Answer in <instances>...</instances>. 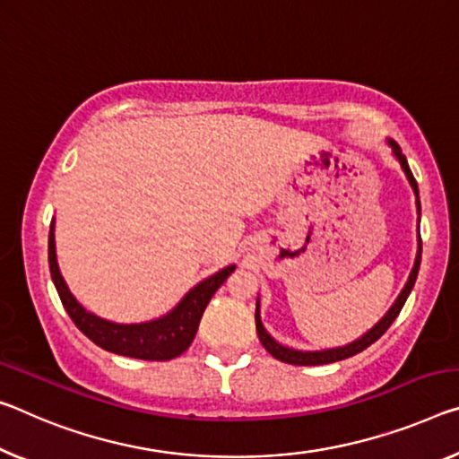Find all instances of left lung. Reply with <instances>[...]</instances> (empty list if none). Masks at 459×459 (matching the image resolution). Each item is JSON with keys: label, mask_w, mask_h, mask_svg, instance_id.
Segmentation results:
<instances>
[{"label": "left lung", "mask_w": 459, "mask_h": 459, "mask_svg": "<svg viewBox=\"0 0 459 459\" xmlns=\"http://www.w3.org/2000/svg\"><path fill=\"white\" fill-rule=\"evenodd\" d=\"M388 147L392 149V155H394L396 161L400 163V169L404 171L406 179H409V184L412 187V194H414V204H417V257H414V265L409 273V280H406L404 288L400 290L398 298L394 300V304L388 308L386 315H384L380 321H377L372 329L368 333H363L361 337H358L351 343L347 345H341V347H331V349H318V351H304V349H294V347H288V345H281L280 341H275L272 334L267 333V329L261 323V302L257 298V307H255V326H257V334H259V341L261 345H264L269 353L273 355L275 359H280L283 363H292V366H323V363H333V361H341V359H347L351 358V355H358L363 349H368L369 345L374 343L382 337L384 333L388 331V326L394 323V318L398 316V312L403 310L406 298H409L411 290L414 286V281H417V275H419V267H420V251H423V245H420V232H419V224H420V200H419V186L417 181H414L412 173H411V167L406 163V157L403 155V149L398 147V144L388 138Z\"/></svg>", "instance_id": "obj_1"}]
</instances>
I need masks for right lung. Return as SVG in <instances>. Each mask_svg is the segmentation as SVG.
<instances>
[{"instance_id": "1", "label": "right lung", "mask_w": 459, "mask_h": 459, "mask_svg": "<svg viewBox=\"0 0 459 459\" xmlns=\"http://www.w3.org/2000/svg\"><path fill=\"white\" fill-rule=\"evenodd\" d=\"M48 267L50 278H53L65 310L69 312L71 321L77 325V329L87 339H91L98 347L116 355L149 361H167L178 358V355L184 353L192 345L210 298L222 286L224 280L235 272L237 265L222 267L221 272L208 275L206 280L195 283L190 292L181 298L167 315L152 318V321L130 325L106 321V318L93 315L71 294L67 281L61 275L59 264H56L55 218L50 222L48 232Z\"/></svg>"}]
</instances>
